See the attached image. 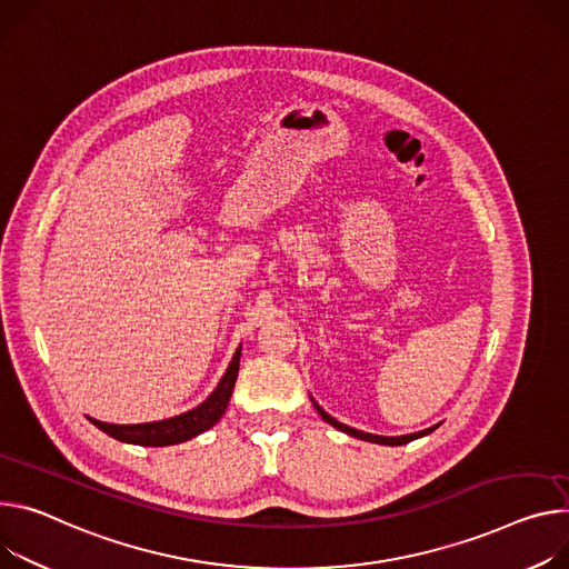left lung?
Instances as JSON below:
<instances>
[{
  "label": "left lung",
  "mask_w": 569,
  "mask_h": 569,
  "mask_svg": "<svg viewBox=\"0 0 569 569\" xmlns=\"http://www.w3.org/2000/svg\"><path fill=\"white\" fill-rule=\"evenodd\" d=\"M313 406L318 408V412L322 416V420L325 422H329V425H333L336 429H340V431H345V433H349V436H353V438H358V440H368V442H377V445H390V447H397V445H406V442H410V440H416V438H422V436H427V433H431V431H436V427H431V429H427V431H420V433H410V436H399V438H386V436H375V433H366V431H356V429H351V427H347V425H340L338 420H333L329 412H325L316 401H313Z\"/></svg>",
  "instance_id": "8db88e82"
}]
</instances>
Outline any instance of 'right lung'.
<instances>
[{
  "instance_id": "1",
  "label": "right lung",
  "mask_w": 569,
  "mask_h": 569,
  "mask_svg": "<svg viewBox=\"0 0 569 569\" xmlns=\"http://www.w3.org/2000/svg\"><path fill=\"white\" fill-rule=\"evenodd\" d=\"M238 368H240V347L233 353V360L229 370L224 372L222 381L218 388L211 392V397L197 408L183 412V416L161 420V422H147V425H107L99 420H90L97 429L109 433L116 440L131 442V445H142V447H168V445H179L186 442L206 429H211L218 425V420L224 416V410L229 406L236 379H238Z\"/></svg>"
}]
</instances>
